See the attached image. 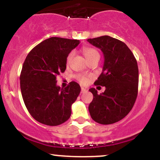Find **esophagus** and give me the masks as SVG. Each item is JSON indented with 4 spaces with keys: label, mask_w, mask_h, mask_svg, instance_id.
<instances>
[{
    "label": "esophagus",
    "mask_w": 160,
    "mask_h": 160,
    "mask_svg": "<svg viewBox=\"0 0 160 160\" xmlns=\"http://www.w3.org/2000/svg\"><path fill=\"white\" fill-rule=\"evenodd\" d=\"M87 92V89H85V88H81V93H84Z\"/></svg>",
    "instance_id": "1"
}]
</instances>
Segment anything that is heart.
<instances>
[{
  "label": "heart",
  "mask_w": 160,
  "mask_h": 160,
  "mask_svg": "<svg viewBox=\"0 0 160 160\" xmlns=\"http://www.w3.org/2000/svg\"><path fill=\"white\" fill-rule=\"evenodd\" d=\"M82 52H83L84 56H85L86 58L87 59L88 62H89V60L92 59V58H96V57H98L99 58V56H100L98 50L95 49V48H92V47H84V48L82 49ZM73 56H74V52H71L67 56L68 64H69L70 62H71ZM76 79L82 84L87 83L89 80L87 76H86V75H83V74H78L76 76Z\"/></svg>",
  "instance_id": "b5f03b06"
}]
</instances>
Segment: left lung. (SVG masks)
<instances>
[{
	"label": "left lung",
	"instance_id": "8db88e82",
	"mask_svg": "<svg viewBox=\"0 0 160 160\" xmlns=\"http://www.w3.org/2000/svg\"><path fill=\"white\" fill-rule=\"evenodd\" d=\"M87 41L103 52V69L95 85L105 86V90L100 95L95 88L89 89L93 95L89 113L98 123H114L129 113L137 98V61L126 43L116 38L105 35Z\"/></svg>",
	"mask_w": 160,
	"mask_h": 160
}]
</instances>
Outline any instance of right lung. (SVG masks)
<instances>
[{
	"mask_svg": "<svg viewBox=\"0 0 160 160\" xmlns=\"http://www.w3.org/2000/svg\"><path fill=\"white\" fill-rule=\"evenodd\" d=\"M80 40L52 38L34 47L24 62L20 88L28 111L34 120L47 126H58L70 118L71 105L80 92L72 81L65 89L56 85V77L65 72L67 56Z\"/></svg>",
	"mask_w": 160,
	"mask_h": 160,
	"instance_id": "add662e5",
	"label": "right lung"
}]
</instances>
